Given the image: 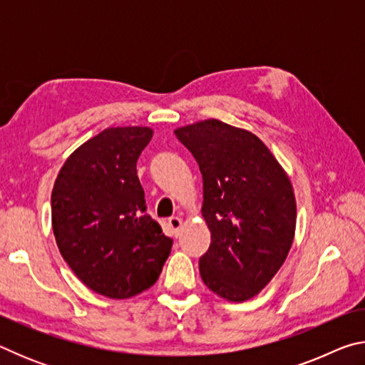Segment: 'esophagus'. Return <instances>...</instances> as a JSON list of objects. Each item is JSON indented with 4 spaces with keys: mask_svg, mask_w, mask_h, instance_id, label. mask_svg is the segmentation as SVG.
<instances>
[{
    "mask_svg": "<svg viewBox=\"0 0 365 365\" xmlns=\"http://www.w3.org/2000/svg\"><path fill=\"white\" fill-rule=\"evenodd\" d=\"M168 225L172 230V233L175 235V237H178L180 235V230H182V225H183V220L180 217H170L168 220Z\"/></svg>",
    "mask_w": 365,
    "mask_h": 365,
    "instance_id": "obj_1",
    "label": "esophagus"
}]
</instances>
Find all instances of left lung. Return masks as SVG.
Returning a JSON list of instances; mask_svg holds the SVG:
<instances>
[{
  "instance_id": "left-lung-1",
  "label": "left lung",
  "mask_w": 365,
  "mask_h": 365,
  "mask_svg": "<svg viewBox=\"0 0 365 365\" xmlns=\"http://www.w3.org/2000/svg\"><path fill=\"white\" fill-rule=\"evenodd\" d=\"M202 175L211 245L200 259L205 285L230 302L251 299L274 279L296 228L293 185L261 138L207 119L174 130Z\"/></svg>"
}]
</instances>
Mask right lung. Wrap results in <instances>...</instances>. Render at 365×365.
I'll return each mask as SVG.
<instances>
[{"instance_id": "1", "label": "right lung", "mask_w": 365, "mask_h": 365, "mask_svg": "<svg viewBox=\"0 0 365 365\" xmlns=\"http://www.w3.org/2000/svg\"><path fill=\"white\" fill-rule=\"evenodd\" d=\"M150 127H109L85 141L54 182L51 222L58 248L80 280L110 299H127L159 279L172 240L145 214L137 160Z\"/></svg>"}]
</instances>
